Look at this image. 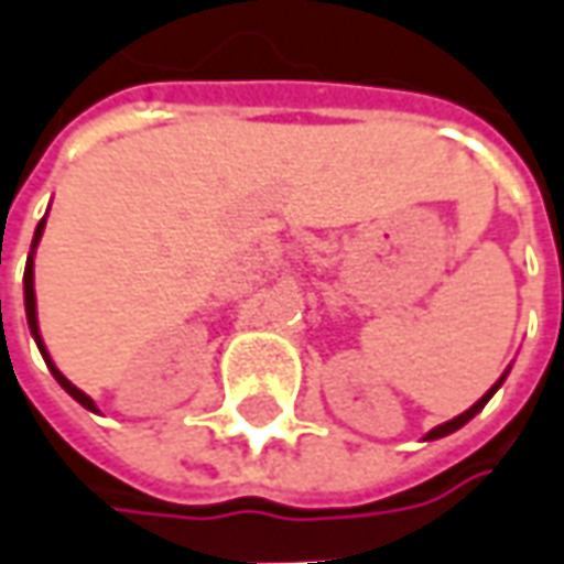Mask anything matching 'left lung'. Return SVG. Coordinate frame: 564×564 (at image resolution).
<instances>
[{"mask_svg":"<svg viewBox=\"0 0 564 564\" xmlns=\"http://www.w3.org/2000/svg\"><path fill=\"white\" fill-rule=\"evenodd\" d=\"M502 378H506V375H502ZM502 378L496 380L494 387H490V390H487V393H484V397L477 399V402H475V405H471V409H468V412H462V415L453 417V421H446V424H440V427H434V431H431V434H427V440H440V437H446V434H453V431H458V427H462V424H468V421H471V417H475L477 412H480V409H484V405H487V402H490V397H494L496 390H499V383H502Z\"/></svg>","mask_w":564,"mask_h":564,"instance_id":"8db88e82","label":"left lung"}]
</instances>
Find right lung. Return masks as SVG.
<instances>
[{"instance_id": "add662e5", "label": "right lung", "mask_w": 564, "mask_h": 564, "mask_svg": "<svg viewBox=\"0 0 564 564\" xmlns=\"http://www.w3.org/2000/svg\"><path fill=\"white\" fill-rule=\"evenodd\" d=\"M43 224H46V218L36 224V234H33V246H30V256H28V268H24V308H28V324H30V334H33V340H36V346H40V352H43V359H46V365H50L52 378L58 380L65 390H68L70 397L77 399L84 409H89V412H96V402L84 393V390H77L74 383H70L55 365H52L50 352H46V346H43V337H40V327H36V296H33V249H36V243H40V237H43Z\"/></svg>"}]
</instances>
